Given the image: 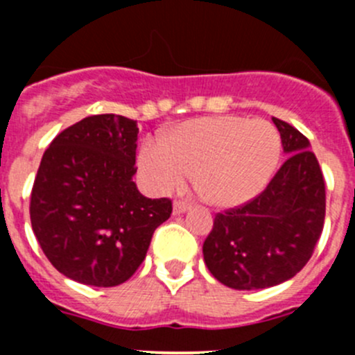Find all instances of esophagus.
I'll list each match as a JSON object with an SVG mask.
<instances>
[{
	"label": "esophagus",
	"instance_id": "obj_1",
	"mask_svg": "<svg viewBox=\"0 0 355 355\" xmlns=\"http://www.w3.org/2000/svg\"><path fill=\"white\" fill-rule=\"evenodd\" d=\"M189 207H191L189 204L177 200V202H173V214L175 216H178V214H184L185 211H189Z\"/></svg>",
	"mask_w": 355,
	"mask_h": 355
}]
</instances>
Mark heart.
Returning <instances> with one entry per match:
<instances>
[{"label": "heart", "instance_id": "heart-1", "mask_svg": "<svg viewBox=\"0 0 355 355\" xmlns=\"http://www.w3.org/2000/svg\"><path fill=\"white\" fill-rule=\"evenodd\" d=\"M282 155L277 128L264 120L235 114L196 118L139 149V173L155 194H168L194 173L200 199L216 207H237L270 184Z\"/></svg>", "mask_w": 355, "mask_h": 355}]
</instances>
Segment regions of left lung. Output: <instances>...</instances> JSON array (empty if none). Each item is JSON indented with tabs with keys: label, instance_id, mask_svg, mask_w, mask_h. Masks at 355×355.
<instances>
[{
	"label": "left lung",
	"instance_id": "8db88e82",
	"mask_svg": "<svg viewBox=\"0 0 355 355\" xmlns=\"http://www.w3.org/2000/svg\"><path fill=\"white\" fill-rule=\"evenodd\" d=\"M288 159L268 187L235 209L218 213L204 241V263L220 284L259 290L295 277L313 256L324 223V180L311 144L273 118Z\"/></svg>",
	"mask_w": 355,
	"mask_h": 355
}]
</instances>
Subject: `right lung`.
I'll list each match as a JSON object with an SVG mask.
<instances>
[{"label": "right lung", "mask_w": 355, "mask_h": 355, "mask_svg": "<svg viewBox=\"0 0 355 355\" xmlns=\"http://www.w3.org/2000/svg\"><path fill=\"white\" fill-rule=\"evenodd\" d=\"M137 121L106 113L56 135L39 164L31 223L49 263L70 280L116 287L144 261L171 200L134 182Z\"/></svg>", "instance_id": "add662e5"}]
</instances>
